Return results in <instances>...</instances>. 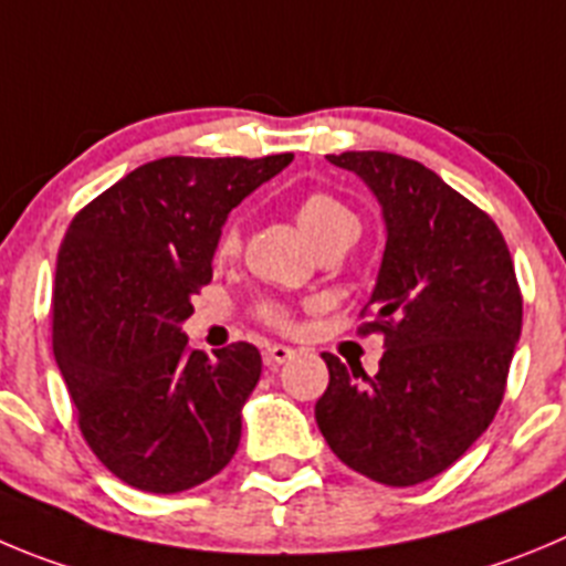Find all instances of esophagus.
<instances>
[{
  "instance_id": "esophagus-1",
  "label": "esophagus",
  "mask_w": 566,
  "mask_h": 566,
  "mask_svg": "<svg viewBox=\"0 0 566 566\" xmlns=\"http://www.w3.org/2000/svg\"><path fill=\"white\" fill-rule=\"evenodd\" d=\"M295 352L290 346H282V343H271V346L265 348V363L268 366H284V363L293 357Z\"/></svg>"
}]
</instances>
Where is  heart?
Wrapping results in <instances>:
<instances>
[{
  "label": "heart",
  "instance_id": "b5f03b06",
  "mask_svg": "<svg viewBox=\"0 0 566 566\" xmlns=\"http://www.w3.org/2000/svg\"><path fill=\"white\" fill-rule=\"evenodd\" d=\"M295 223L301 226V231L315 242V245H324L329 240H340V237H357V218L355 211L348 209L340 198L329 192H310L295 203ZM242 248V231L237 220H229V223L220 229L218 234V256L229 259L237 256ZM256 315L265 324L279 326H290V310L284 307L282 301H262L256 307Z\"/></svg>",
  "mask_w": 566,
  "mask_h": 566
}]
</instances>
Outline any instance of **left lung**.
Listing matches in <instances>:
<instances>
[{"label":"left lung","instance_id":"1","mask_svg":"<svg viewBox=\"0 0 566 566\" xmlns=\"http://www.w3.org/2000/svg\"><path fill=\"white\" fill-rule=\"evenodd\" d=\"M371 187L388 242L357 335L379 332L368 377L326 352L315 421L348 469L416 485L450 469L497 413L522 332V293L503 231L424 164L396 153L326 156Z\"/></svg>","mask_w":566,"mask_h":566}]
</instances>
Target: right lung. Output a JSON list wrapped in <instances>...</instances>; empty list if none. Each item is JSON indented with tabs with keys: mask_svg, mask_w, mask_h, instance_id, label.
Returning <instances> with one entry per match:
<instances>
[{
	"mask_svg": "<svg viewBox=\"0 0 566 566\" xmlns=\"http://www.w3.org/2000/svg\"><path fill=\"white\" fill-rule=\"evenodd\" d=\"M290 161L293 153L156 158L83 206L63 234L52 352L83 438L134 489L187 491L240 447L259 348L240 340L209 360L181 324L211 282L229 211Z\"/></svg>",
	"mask_w": 566,
	"mask_h": 566,
	"instance_id": "1",
	"label": "right lung"
}]
</instances>
